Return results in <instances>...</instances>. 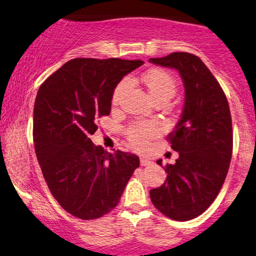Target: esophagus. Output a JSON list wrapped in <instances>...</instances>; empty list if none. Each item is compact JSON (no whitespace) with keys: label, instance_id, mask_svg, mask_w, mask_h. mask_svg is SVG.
I'll list each match as a JSON object with an SVG mask.
<instances>
[{"label":"esophagus","instance_id":"obj_1","mask_svg":"<svg viewBox=\"0 0 256 256\" xmlns=\"http://www.w3.org/2000/svg\"><path fill=\"white\" fill-rule=\"evenodd\" d=\"M152 163L151 160H146V158H140V166H150V164Z\"/></svg>","mask_w":256,"mask_h":256}]
</instances>
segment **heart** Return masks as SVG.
<instances>
[{
  "mask_svg": "<svg viewBox=\"0 0 256 256\" xmlns=\"http://www.w3.org/2000/svg\"><path fill=\"white\" fill-rule=\"evenodd\" d=\"M143 82L150 93L151 98L156 100L164 99L166 102L172 98L177 90V82L170 73L163 70H150L143 76ZM128 86V80L122 79L116 87L112 96L113 105H117L122 93ZM160 132V128L154 122H134L125 130L128 143L137 150H144L152 138H154Z\"/></svg>",
  "mask_w": 256,
  "mask_h": 256,
  "instance_id": "heart-1",
  "label": "heart"
}]
</instances>
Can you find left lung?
<instances>
[{"label":"left lung","mask_w":256,"mask_h":256,"mask_svg":"<svg viewBox=\"0 0 256 256\" xmlns=\"http://www.w3.org/2000/svg\"><path fill=\"white\" fill-rule=\"evenodd\" d=\"M150 62L178 70L186 88L180 119L168 136L176 163L166 164L163 186L150 190L151 202L174 221H189L204 212L227 177L232 154V116L228 100L198 56L174 52ZM157 163L162 166V160Z\"/></svg>","instance_id":"8db88e82"}]
</instances>
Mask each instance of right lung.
I'll list each match as a JSON object with an SVG mask.
<instances>
[{"label": "right lung", "mask_w": 256, "mask_h": 256, "mask_svg": "<svg viewBox=\"0 0 256 256\" xmlns=\"http://www.w3.org/2000/svg\"><path fill=\"white\" fill-rule=\"evenodd\" d=\"M142 60H70L44 80L34 104L33 138L42 174L58 203L82 220L116 208L139 166L134 154L105 151L90 136L111 112L119 82Z\"/></svg>", "instance_id": "obj_1"}]
</instances>
